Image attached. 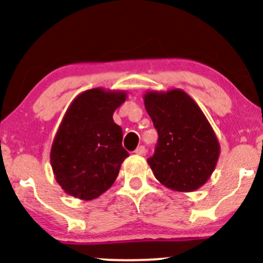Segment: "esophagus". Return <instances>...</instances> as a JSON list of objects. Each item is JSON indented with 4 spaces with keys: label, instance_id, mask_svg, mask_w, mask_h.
Instances as JSON below:
<instances>
[{
    "label": "esophagus",
    "instance_id": "obj_1",
    "mask_svg": "<svg viewBox=\"0 0 263 263\" xmlns=\"http://www.w3.org/2000/svg\"><path fill=\"white\" fill-rule=\"evenodd\" d=\"M135 154H137V155H141V156H145L146 155V148L145 146H139L135 150Z\"/></svg>",
    "mask_w": 263,
    "mask_h": 263
}]
</instances>
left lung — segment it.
<instances>
[{
  "label": "left lung",
  "instance_id": "obj_1",
  "mask_svg": "<svg viewBox=\"0 0 263 263\" xmlns=\"http://www.w3.org/2000/svg\"><path fill=\"white\" fill-rule=\"evenodd\" d=\"M144 103L159 135L147 159L155 178L177 192L202 187L216 168L220 144L201 108L182 89L147 90Z\"/></svg>",
  "mask_w": 263,
  "mask_h": 263
}]
</instances>
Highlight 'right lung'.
Here are the masks:
<instances>
[{"mask_svg": "<svg viewBox=\"0 0 263 263\" xmlns=\"http://www.w3.org/2000/svg\"><path fill=\"white\" fill-rule=\"evenodd\" d=\"M127 99L124 90L94 87L71 102L50 147V165L65 193L84 201L109 190L128 153L113 113Z\"/></svg>", "mask_w": 263, "mask_h": 263, "instance_id": "add662e5", "label": "right lung"}]
</instances>
